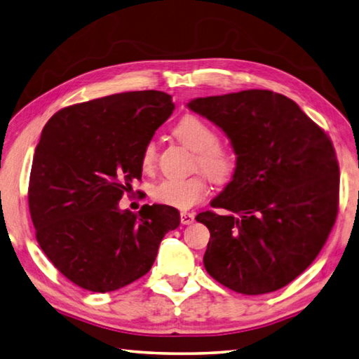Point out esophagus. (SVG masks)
I'll use <instances>...</instances> for the list:
<instances>
[{
	"mask_svg": "<svg viewBox=\"0 0 359 359\" xmlns=\"http://www.w3.org/2000/svg\"><path fill=\"white\" fill-rule=\"evenodd\" d=\"M180 221L184 226H189L194 221V213H188V212H182L180 213Z\"/></svg>",
	"mask_w": 359,
	"mask_h": 359,
	"instance_id": "1",
	"label": "esophagus"
}]
</instances>
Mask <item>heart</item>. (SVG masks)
Wrapping results in <instances>:
<instances>
[{"label":"heart","mask_w":359,"mask_h":359,"mask_svg":"<svg viewBox=\"0 0 359 359\" xmlns=\"http://www.w3.org/2000/svg\"><path fill=\"white\" fill-rule=\"evenodd\" d=\"M174 137L198 154L196 160L201 170L216 184H226L236 170V157L227 147L221 146L216 130L203 119L194 115H185L172 129ZM157 147L152 142L143 147L142 166L149 171L156 165ZM207 194V182L202 175L189 179H165L152 188V198L163 205L175 208H191Z\"/></svg>","instance_id":"b5f03b06"}]
</instances>
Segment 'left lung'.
<instances>
[{"instance_id":"1","label":"left lung","mask_w":359,"mask_h":359,"mask_svg":"<svg viewBox=\"0 0 359 359\" xmlns=\"http://www.w3.org/2000/svg\"><path fill=\"white\" fill-rule=\"evenodd\" d=\"M188 109L222 129L236 154L233 177L203 212V266L229 290L258 296L299 277L324 248L339 202L332 140L290 97L243 90L196 97Z\"/></svg>"}]
</instances>
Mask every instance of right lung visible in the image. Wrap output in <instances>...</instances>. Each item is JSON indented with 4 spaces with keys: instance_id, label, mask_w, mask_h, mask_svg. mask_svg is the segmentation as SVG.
<instances>
[{
    "instance_id": "right-lung-1",
    "label": "right lung",
    "mask_w": 359,
    "mask_h": 359,
    "mask_svg": "<svg viewBox=\"0 0 359 359\" xmlns=\"http://www.w3.org/2000/svg\"><path fill=\"white\" fill-rule=\"evenodd\" d=\"M170 95L128 91L69 105L45 124L29 179V212L41 250L69 282L110 292L149 272L160 241L179 227L170 205L119 210L142 179V152L171 116Z\"/></svg>"
}]
</instances>
